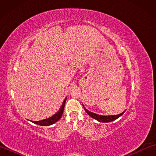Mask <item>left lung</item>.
Returning <instances> with one entry per match:
<instances>
[{
	"mask_svg": "<svg viewBox=\"0 0 156 156\" xmlns=\"http://www.w3.org/2000/svg\"><path fill=\"white\" fill-rule=\"evenodd\" d=\"M84 110L86 112H87L88 115H90L92 118H94V119H96V120H97L99 122H111L112 121H115L117 119H118L119 117H121V116L125 112V111H124V112H122V113L117 115L102 116V115H99L97 114L93 113V112H92L88 111L87 109H86L85 108H84Z\"/></svg>",
	"mask_w": 156,
	"mask_h": 156,
	"instance_id": "8db88e82",
	"label": "left lung"
}]
</instances>
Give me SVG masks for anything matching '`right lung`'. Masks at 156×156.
<instances>
[{"label":"right lung","mask_w":156,"mask_h":156,"mask_svg":"<svg viewBox=\"0 0 156 156\" xmlns=\"http://www.w3.org/2000/svg\"><path fill=\"white\" fill-rule=\"evenodd\" d=\"M66 98H65L64 101L63 102L62 107L59 109V111L57 112V113H55L54 115H53L50 118H48V119H44V120H42V121H31L32 122H34L35 124H37L38 125H41V126H48V125H51L52 124L55 123L56 121H58L59 119L61 118L62 115L63 114V112H64V106H65V102L66 101Z\"/></svg>","instance_id":"1"}]
</instances>
